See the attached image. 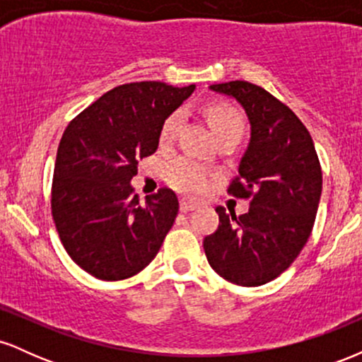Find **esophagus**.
Returning a JSON list of instances; mask_svg holds the SVG:
<instances>
[{
	"label": "esophagus",
	"mask_w": 362,
	"mask_h": 362,
	"mask_svg": "<svg viewBox=\"0 0 362 362\" xmlns=\"http://www.w3.org/2000/svg\"><path fill=\"white\" fill-rule=\"evenodd\" d=\"M195 207H197V204H194V202L185 201V199H182V201H180V211H182V213H189V211H194Z\"/></svg>",
	"instance_id": "34e87169"
}]
</instances>
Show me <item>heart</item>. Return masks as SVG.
Wrapping results in <instances>:
<instances>
[{"mask_svg": "<svg viewBox=\"0 0 362 362\" xmlns=\"http://www.w3.org/2000/svg\"><path fill=\"white\" fill-rule=\"evenodd\" d=\"M184 110L178 109L168 115L160 131V144L168 146L175 141L182 122H184ZM207 120L213 127L214 134L223 136L228 132H242L243 134V117L235 107L228 103H211L206 109ZM211 172L201 161H195L192 158H178L167 168V182L173 189L185 195L197 197L207 189L211 182Z\"/></svg>", "mask_w": 362, "mask_h": 362, "instance_id": "b5f03b06", "label": "heart"}]
</instances>
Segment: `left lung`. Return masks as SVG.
Masks as SVG:
<instances>
[{
	"label": "left lung",
	"instance_id": "1",
	"mask_svg": "<svg viewBox=\"0 0 362 362\" xmlns=\"http://www.w3.org/2000/svg\"><path fill=\"white\" fill-rule=\"evenodd\" d=\"M209 88L233 97L250 120V143L228 187L235 197L250 199V209L236 218L216 207L219 226L204 238V252L223 279L253 288L281 276L308 242L322 168L308 129L269 91L248 81Z\"/></svg>",
	"mask_w": 362,
	"mask_h": 362
}]
</instances>
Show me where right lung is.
<instances>
[{
  "label": "right lung",
  "instance_id": "1",
  "mask_svg": "<svg viewBox=\"0 0 362 362\" xmlns=\"http://www.w3.org/2000/svg\"><path fill=\"white\" fill-rule=\"evenodd\" d=\"M195 85L139 81L107 91L66 127L54 165L51 207L62 247L102 281L136 276L156 257L178 214L173 190L139 204L131 180L158 149L165 120Z\"/></svg>",
  "mask_w": 362,
  "mask_h": 362
}]
</instances>
